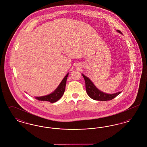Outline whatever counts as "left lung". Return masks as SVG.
Returning a JSON list of instances; mask_svg holds the SVG:
<instances>
[{
  "label": "left lung",
  "mask_w": 147,
  "mask_h": 147,
  "mask_svg": "<svg viewBox=\"0 0 147 147\" xmlns=\"http://www.w3.org/2000/svg\"><path fill=\"white\" fill-rule=\"evenodd\" d=\"M116 31L119 34L123 35L122 33L119 30H117ZM82 74L83 77H84V80L85 82L86 92L88 95L89 96V97L93 100L98 101L111 100L115 97H116L121 92V91H119L114 94H107L100 91L96 87V86L91 82V80L88 77H86L83 73Z\"/></svg>",
  "instance_id": "left-lung-1"
}]
</instances>
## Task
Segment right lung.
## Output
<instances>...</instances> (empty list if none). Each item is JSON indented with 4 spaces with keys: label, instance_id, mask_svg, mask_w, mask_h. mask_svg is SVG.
Returning <instances> with one entry per match:
<instances>
[{
    "label": "right lung",
    "instance_id": "1",
    "mask_svg": "<svg viewBox=\"0 0 147 147\" xmlns=\"http://www.w3.org/2000/svg\"><path fill=\"white\" fill-rule=\"evenodd\" d=\"M68 74L69 73L67 74V75L63 78L61 83L59 84L58 87L52 93L43 96H36L35 98L39 101H49L51 103L55 102L58 100H59L63 96V94L65 91L66 82Z\"/></svg>",
    "mask_w": 147,
    "mask_h": 147
}]
</instances>
